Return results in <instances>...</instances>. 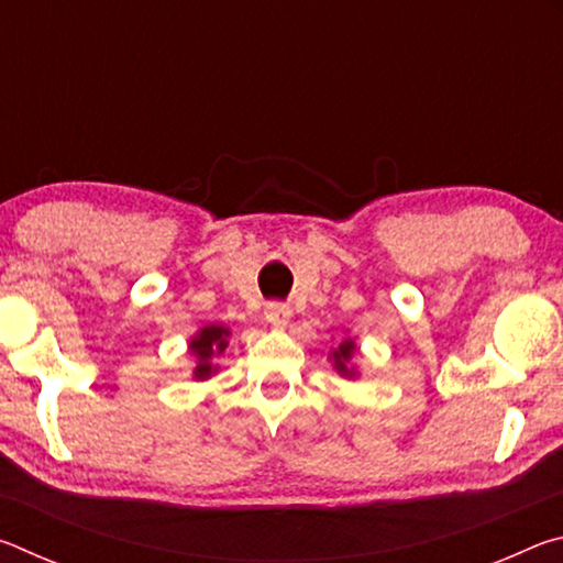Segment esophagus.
<instances>
[{"mask_svg":"<svg viewBox=\"0 0 563 563\" xmlns=\"http://www.w3.org/2000/svg\"><path fill=\"white\" fill-rule=\"evenodd\" d=\"M290 308L288 305H280V302H271L268 308H265V320L271 322L273 328H285L290 322Z\"/></svg>","mask_w":563,"mask_h":563,"instance_id":"34e87169","label":"esophagus"}]
</instances>
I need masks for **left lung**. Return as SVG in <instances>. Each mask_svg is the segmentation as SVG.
<instances>
[{"label": "left lung", "mask_w": 563, "mask_h": 563, "mask_svg": "<svg viewBox=\"0 0 563 563\" xmlns=\"http://www.w3.org/2000/svg\"><path fill=\"white\" fill-rule=\"evenodd\" d=\"M355 355H360V347H357L355 338H342V342H338V345L328 352V360L332 362V369H335L340 377L355 379L360 375L357 365L352 362V357H355Z\"/></svg>", "instance_id": "left-lung-1"}]
</instances>
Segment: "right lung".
<instances>
[{
	"instance_id": "add662e5",
	"label": "right lung",
	"mask_w": 563,
	"mask_h": 563,
	"mask_svg": "<svg viewBox=\"0 0 563 563\" xmlns=\"http://www.w3.org/2000/svg\"><path fill=\"white\" fill-rule=\"evenodd\" d=\"M228 340H231V330L221 325V322L203 325L194 338L188 340V352L190 357L196 360L194 379L203 383V379H211L218 373L216 360L228 350Z\"/></svg>"
}]
</instances>
